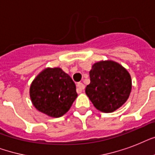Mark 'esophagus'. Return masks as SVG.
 Wrapping results in <instances>:
<instances>
[{"mask_svg": "<svg viewBox=\"0 0 155 155\" xmlns=\"http://www.w3.org/2000/svg\"><path fill=\"white\" fill-rule=\"evenodd\" d=\"M76 86H77V89L76 90H77L78 93H80L84 89V84L83 83H78Z\"/></svg>", "mask_w": 155, "mask_h": 155, "instance_id": "obj_1", "label": "esophagus"}]
</instances>
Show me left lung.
<instances>
[{
  "instance_id": "obj_1",
  "label": "left lung",
  "mask_w": 155,
  "mask_h": 155,
  "mask_svg": "<svg viewBox=\"0 0 155 155\" xmlns=\"http://www.w3.org/2000/svg\"><path fill=\"white\" fill-rule=\"evenodd\" d=\"M90 84L85 92L93 105L103 113L119 108L130 97L132 82L127 71L113 61H101L92 66Z\"/></svg>"
}]
</instances>
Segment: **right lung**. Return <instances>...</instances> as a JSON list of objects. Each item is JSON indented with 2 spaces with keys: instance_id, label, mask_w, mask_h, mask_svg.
<instances>
[{
  "instance_id": "add662e5",
  "label": "right lung",
  "mask_w": 155,
  "mask_h": 155,
  "mask_svg": "<svg viewBox=\"0 0 155 155\" xmlns=\"http://www.w3.org/2000/svg\"><path fill=\"white\" fill-rule=\"evenodd\" d=\"M30 99L35 108L52 117L65 114L77 97L75 83L61 68H47L33 81Z\"/></svg>"
}]
</instances>
